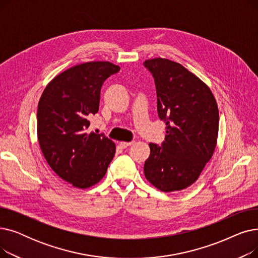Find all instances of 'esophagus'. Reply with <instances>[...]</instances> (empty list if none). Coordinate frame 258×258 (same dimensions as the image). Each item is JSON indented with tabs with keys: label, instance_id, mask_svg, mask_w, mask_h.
<instances>
[{
	"label": "esophagus",
	"instance_id": "34e87169",
	"mask_svg": "<svg viewBox=\"0 0 258 258\" xmlns=\"http://www.w3.org/2000/svg\"><path fill=\"white\" fill-rule=\"evenodd\" d=\"M133 143H134V141H131V142H125V141H121V142H119V146H120L121 148H126L127 146L132 145Z\"/></svg>",
	"mask_w": 258,
	"mask_h": 258
}]
</instances>
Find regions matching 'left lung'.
<instances>
[{"label":"left lung","mask_w":258,"mask_h":258,"mask_svg":"<svg viewBox=\"0 0 258 258\" xmlns=\"http://www.w3.org/2000/svg\"><path fill=\"white\" fill-rule=\"evenodd\" d=\"M144 66L155 78L158 115L165 121L162 146L150 143L146 180L171 192L192 185L212 158L218 143L219 108L209 87L181 63L153 58Z\"/></svg>","instance_id":"obj_1"}]
</instances>
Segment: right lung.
<instances>
[{
  "label": "right lung",
  "instance_id": "1",
  "mask_svg": "<svg viewBox=\"0 0 258 258\" xmlns=\"http://www.w3.org/2000/svg\"><path fill=\"white\" fill-rule=\"evenodd\" d=\"M119 70L110 61L76 64L54 77L38 101L40 150L52 170L73 187L97 184L115 156V143L88 128L98 112L103 81Z\"/></svg>",
  "mask_w": 258,
  "mask_h": 258
}]
</instances>
